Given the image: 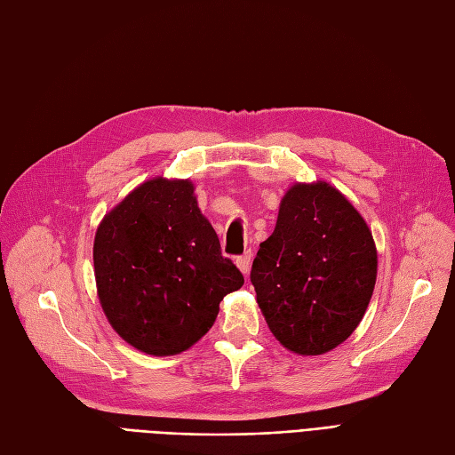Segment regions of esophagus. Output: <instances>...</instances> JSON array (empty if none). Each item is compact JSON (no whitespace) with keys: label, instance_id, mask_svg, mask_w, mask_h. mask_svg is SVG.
<instances>
[{"label":"esophagus","instance_id":"34e87169","mask_svg":"<svg viewBox=\"0 0 455 455\" xmlns=\"http://www.w3.org/2000/svg\"><path fill=\"white\" fill-rule=\"evenodd\" d=\"M235 264H237V267L241 269V273L244 275H249V271H251V264H252V252L251 251H246L243 256H239L237 259H235Z\"/></svg>","mask_w":455,"mask_h":455}]
</instances>
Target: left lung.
Masks as SVG:
<instances>
[{
    "mask_svg": "<svg viewBox=\"0 0 455 455\" xmlns=\"http://www.w3.org/2000/svg\"><path fill=\"white\" fill-rule=\"evenodd\" d=\"M378 252L364 218L326 182L286 191L251 281L281 346L323 355L346 341L374 292Z\"/></svg>",
    "mask_w": 455,
    "mask_h": 455,
    "instance_id": "left-lung-1",
    "label": "left lung"
}]
</instances>
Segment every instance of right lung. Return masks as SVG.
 Returning a JSON list of instances; mask_svg holds the SVG:
<instances>
[{"label": "right lung", "instance_id": "right-lung-1", "mask_svg": "<svg viewBox=\"0 0 455 455\" xmlns=\"http://www.w3.org/2000/svg\"><path fill=\"white\" fill-rule=\"evenodd\" d=\"M96 291L116 332L148 355H178L216 321L244 277L222 256L189 180L154 178L109 211L92 246Z\"/></svg>", "mask_w": 455, "mask_h": 455}]
</instances>
